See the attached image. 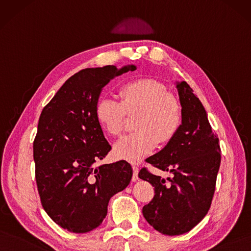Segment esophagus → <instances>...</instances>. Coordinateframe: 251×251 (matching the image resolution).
<instances>
[{
	"label": "esophagus",
	"instance_id": "34e87169",
	"mask_svg": "<svg viewBox=\"0 0 251 251\" xmlns=\"http://www.w3.org/2000/svg\"><path fill=\"white\" fill-rule=\"evenodd\" d=\"M132 170H133V175H132V181L136 182L138 180V166L133 164L132 165Z\"/></svg>",
	"mask_w": 251,
	"mask_h": 251
}]
</instances>
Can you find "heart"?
Masks as SVG:
<instances>
[{
  "label": "heart",
  "mask_w": 251,
  "mask_h": 251,
  "mask_svg": "<svg viewBox=\"0 0 251 251\" xmlns=\"http://www.w3.org/2000/svg\"><path fill=\"white\" fill-rule=\"evenodd\" d=\"M119 102L103 98L95 109L97 122L110 136H120L127 117L136 115L135 132L119 141L114 148L119 158L136 162L149 155L157 146L168 145L180 130L182 110L178 100L154 78L128 81L118 91Z\"/></svg>",
  "instance_id": "obj_1"
}]
</instances>
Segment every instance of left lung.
<instances>
[{"instance_id": "obj_1", "label": "left lung", "mask_w": 251, "mask_h": 251, "mask_svg": "<svg viewBox=\"0 0 251 251\" xmlns=\"http://www.w3.org/2000/svg\"><path fill=\"white\" fill-rule=\"evenodd\" d=\"M182 124L174 140L146 161L173 174L162 179L143 168L138 177L152 184L155 196L143 215L159 233L179 236L207 215L220 166L218 137L213 133L205 107L186 81L177 83Z\"/></svg>"}]
</instances>
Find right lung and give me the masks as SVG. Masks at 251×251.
<instances>
[{
    "label": "right lung",
    "mask_w": 251,
    "mask_h": 251,
    "mask_svg": "<svg viewBox=\"0 0 251 251\" xmlns=\"http://www.w3.org/2000/svg\"><path fill=\"white\" fill-rule=\"evenodd\" d=\"M134 65L87 68L65 81L42 109L33 143L41 205L55 224L83 234L101 225L110 198L132 177L125 160L97 165L111 150L95 109L100 92Z\"/></svg>",
    "instance_id": "1"
}]
</instances>
